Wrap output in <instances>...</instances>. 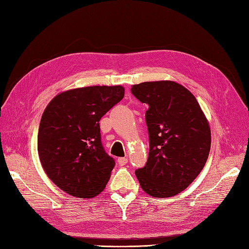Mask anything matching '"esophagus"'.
Segmentation results:
<instances>
[{
  "label": "esophagus",
  "mask_w": 249,
  "mask_h": 249,
  "mask_svg": "<svg viewBox=\"0 0 249 249\" xmlns=\"http://www.w3.org/2000/svg\"><path fill=\"white\" fill-rule=\"evenodd\" d=\"M127 162H128V160L126 157H120V158H118V163H119L120 166H125Z\"/></svg>",
  "instance_id": "1"
}]
</instances>
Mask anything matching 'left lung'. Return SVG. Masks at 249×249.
<instances>
[{"mask_svg":"<svg viewBox=\"0 0 249 249\" xmlns=\"http://www.w3.org/2000/svg\"><path fill=\"white\" fill-rule=\"evenodd\" d=\"M130 91L149 106V157L136 177L152 197H172L194 182L208 160L209 123L194 95L177 82H142Z\"/></svg>","mask_w":249,"mask_h":249,"instance_id":"obj_1","label":"left lung"}]
</instances>
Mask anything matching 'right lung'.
I'll return each mask as SVG.
<instances>
[{
    "mask_svg": "<svg viewBox=\"0 0 249 249\" xmlns=\"http://www.w3.org/2000/svg\"><path fill=\"white\" fill-rule=\"evenodd\" d=\"M124 97V88L87 87L63 92L41 116L37 150L47 176L73 197L102 193L114 168L106 153L99 121Z\"/></svg>",
    "mask_w": 249,
    "mask_h": 249,
    "instance_id": "add662e5",
    "label": "right lung"
}]
</instances>
